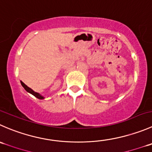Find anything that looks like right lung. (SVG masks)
Masks as SVG:
<instances>
[{
	"instance_id": "add662e5",
	"label": "right lung",
	"mask_w": 152,
	"mask_h": 152,
	"mask_svg": "<svg viewBox=\"0 0 152 152\" xmlns=\"http://www.w3.org/2000/svg\"><path fill=\"white\" fill-rule=\"evenodd\" d=\"M20 83H21L22 86H23V88H24V89L26 90V91H27V92L30 93L31 94H32V95H33V96H35L36 97V98L39 99H44V97L42 96H41L39 94H38V93H36V92H35V91H32V90L31 89V88H29V87L26 86V85H25V84L23 83V82H20Z\"/></svg>"
}]
</instances>
